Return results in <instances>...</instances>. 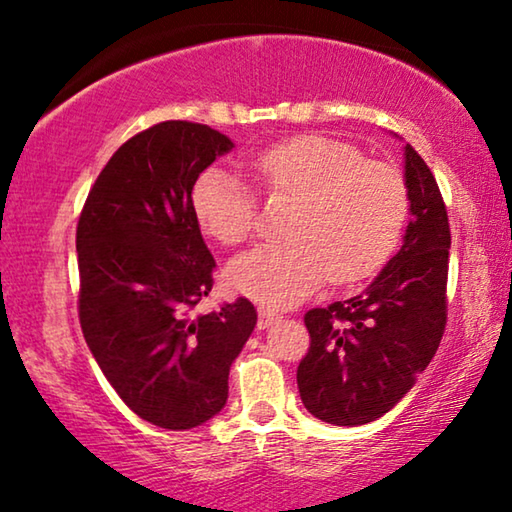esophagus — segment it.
Masks as SVG:
<instances>
[{"label":"esophagus","instance_id":"esophagus-1","mask_svg":"<svg viewBox=\"0 0 512 512\" xmlns=\"http://www.w3.org/2000/svg\"><path fill=\"white\" fill-rule=\"evenodd\" d=\"M257 315H259L257 329H266V326H271L278 319V312L273 310V308H266V305H259Z\"/></svg>","mask_w":512,"mask_h":512}]
</instances>
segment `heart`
I'll return each mask as SVG.
<instances>
[{
  "instance_id": "obj_1",
  "label": "heart",
  "mask_w": 512,
  "mask_h": 512,
  "mask_svg": "<svg viewBox=\"0 0 512 512\" xmlns=\"http://www.w3.org/2000/svg\"><path fill=\"white\" fill-rule=\"evenodd\" d=\"M248 174L273 200H292L285 239L262 243L227 269L232 287L269 305H292L326 276L347 285L391 255L409 211V188L393 163L365 158L352 142L296 135L248 158ZM190 207L213 241L236 246L257 227V197L236 174L211 165L195 179Z\"/></svg>"
}]
</instances>
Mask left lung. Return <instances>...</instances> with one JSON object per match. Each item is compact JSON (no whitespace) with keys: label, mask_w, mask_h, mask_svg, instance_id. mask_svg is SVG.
I'll return each instance as SVG.
<instances>
[{"label":"left lung","mask_w":512,"mask_h":512,"mask_svg":"<svg viewBox=\"0 0 512 512\" xmlns=\"http://www.w3.org/2000/svg\"><path fill=\"white\" fill-rule=\"evenodd\" d=\"M411 220L400 253L352 299L305 312L310 333L296 381L305 409L331 425L384 416L437 354L448 315L451 227L437 179L404 147Z\"/></svg>","instance_id":"8db88e82"}]
</instances>
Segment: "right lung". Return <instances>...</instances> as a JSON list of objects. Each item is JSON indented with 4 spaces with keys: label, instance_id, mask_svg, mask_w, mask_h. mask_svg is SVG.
<instances>
[{
    "label": "right lung",
    "instance_id": "1",
    "mask_svg": "<svg viewBox=\"0 0 512 512\" xmlns=\"http://www.w3.org/2000/svg\"><path fill=\"white\" fill-rule=\"evenodd\" d=\"M230 149V137L195 121L133 135L98 174L75 232L91 354L119 398L165 430H190L225 407L230 365L257 324L243 296L195 315L216 259L190 190Z\"/></svg>",
    "mask_w": 512,
    "mask_h": 512
}]
</instances>
